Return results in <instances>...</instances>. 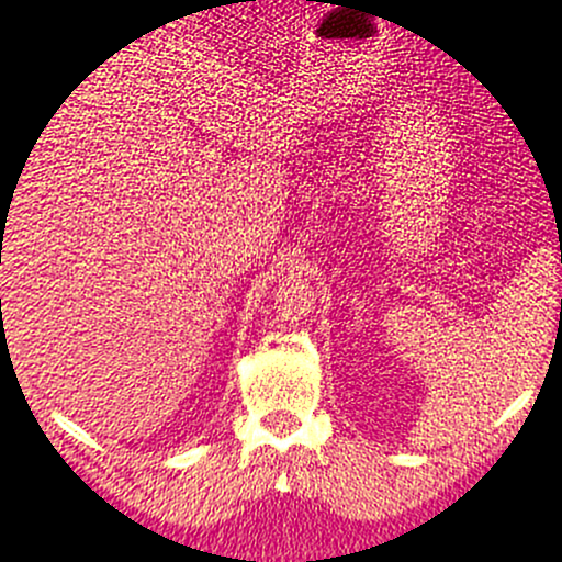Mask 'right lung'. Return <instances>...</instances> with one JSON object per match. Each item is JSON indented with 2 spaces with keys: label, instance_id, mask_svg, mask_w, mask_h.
<instances>
[{
  "label": "right lung",
  "instance_id": "add662e5",
  "mask_svg": "<svg viewBox=\"0 0 562 562\" xmlns=\"http://www.w3.org/2000/svg\"><path fill=\"white\" fill-rule=\"evenodd\" d=\"M10 200H13V198H10ZM2 220H4V216H2Z\"/></svg>",
  "mask_w": 562,
  "mask_h": 562
}]
</instances>
